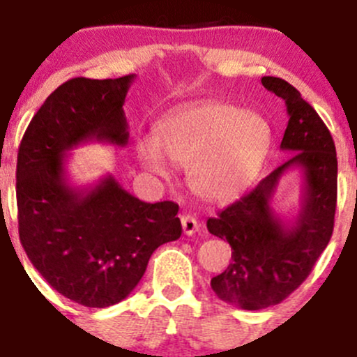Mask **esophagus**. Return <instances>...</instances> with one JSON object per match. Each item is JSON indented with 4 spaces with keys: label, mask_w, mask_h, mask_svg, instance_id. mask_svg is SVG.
I'll return each mask as SVG.
<instances>
[{
    "label": "esophagus",
    "mask_w": 357,
    "mask_h": 357,
    "mask_svg": "<svg viewBox=\"0 0 357 357\" xmlns=\"http://www.w3.org/2000/svg\"><path fill=\"white\" fill-rule=\"evenodd\" d=\"M181 226H183V231H185V235H188V236L195 235V233L200 229V222L197 221V218H193L192 214L181 215Z\"/></svg>",
    "instance_id": "obj_1"
}]
</instances>
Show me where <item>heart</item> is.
<instances>
[{"label": "heart", "mask_w": 357, "mask_h": 357, "mask_svg": "<svg viewBox=\"0 0 357 357\" xmlns=\"http://www.w3.org/2000/svg\"><path fill=\"white\" fill-rule=\"evenodd\" d=\"M153 147L138 146L150 171L167 174L171 164L188 167L190 188L205 200H231L257 178L273 145L264 115L226 102H200L162 119L153 129Z\"/></svg>", "instance_id": "b5f03b06"}]
</instances>
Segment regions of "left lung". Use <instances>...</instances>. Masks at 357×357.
I'll return each mask as SVG.
<instances>
[{"label": "left lung", "mask_w": 357, "mask_h": 357, "mask_svg": "<svg viewBox=\"0 0 357 357\" xmlns=\"http://www.w3.org/2000/svg\"><path fill=\"white\" fill-rule=\"evenodd\" d=\"M261 82L285 102L289 124L280 149L294 155L248 195L207 219L208 233L233 250L228 269L211 280L212 290L247 311L280 304L307 278L332 238L337 207V152L328 128L289 82L271 75ZM291 168L303 172V195L298 215L287 222L271 199Z\"/></svg>", "instance_id": "8db88e82"}]
</instances>
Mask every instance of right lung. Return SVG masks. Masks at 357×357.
Listing matches in <instances>:
<instances>
[{
    "label": "right lung",
    "mask_w": 357,
    "mask_h": 357,
    "mask_svg": "<svg viewBox=\"0 0 357 357\" xmlns=\"http://www.w3.org/2000/svg\"><path fill=\"white\" fill-rule=\"evenodd\" d=\"M135 77L63 82L36 112L17 157L25 254L53 289L86 307L128 297L153 250L181 236L174 202H142L112 174L84 188L68 183L72 149L88 142L128 145L122 105Z\"/></svg>",
    "instance_id": "add662e5"
}]
</instances>
